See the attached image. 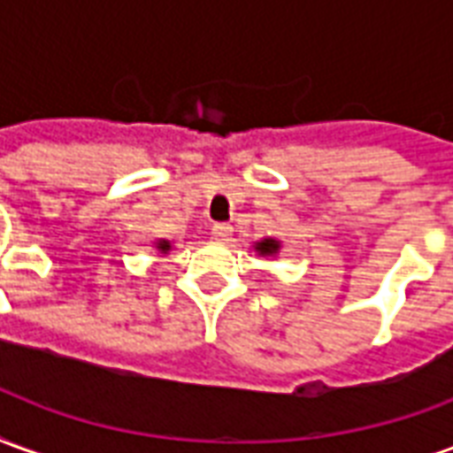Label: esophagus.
<instances>
[{
    "mask_svg": "<svg viewBox=\"0 0 453 453\" xmlns=\"http://www.w3.org/2000/svg\"><path fill=\"white\" fill-rule=\"evenodd\" d=\"M211 233H213V237L220 240V242H227L230 235H233V226H227V223H213Z\"/></svg>",
    "mask_w": 453,
    "mask_h": 453,
    "instance_id": "esophagus-1",
    "label": "esophagus"
}]
</instances>
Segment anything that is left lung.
Wrapping results in <instances>:
<instances>
[{"mask_svg":"<svg viewBox=\"0 0 453 453\" xmlns=\"http://www.w3.org/2000/svg\"><path fill=\"white\" fill-rule=\"evenodd\" d=\"M257 250H259L262 255H274L276 250H279V242H276V240H262V242L257 245Z\"/></svg>","mask_w":453,"mask_h":453,"instance_id":"8db88e82","label":"left lung"}]
</instances>
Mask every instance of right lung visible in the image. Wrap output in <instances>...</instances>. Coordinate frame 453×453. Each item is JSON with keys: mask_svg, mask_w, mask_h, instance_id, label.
I'll return each instance as SVG.
<instances>
[{"mask_svg": "<svg viewBox=\"0 0 453 453\" xmlns=\"http://www.w3.org/2000/svg\"><path fill=\"white\" fill-rule=\"evenodd\" d=\"M159 250H162V252H167V250H169V242H165V240H162V242H159Z\"/></svg>", "mask_w": 453, "mask_h": 453, "instance_id": "add662e5", "label": "right lung"}]
</instances>
